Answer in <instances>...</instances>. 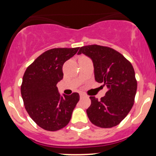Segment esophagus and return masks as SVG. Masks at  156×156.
<instances>
[{
  "label": "esophagus",
  "instance_id": "34e87169",
  "mask_svg": "<svg viewBox=\"0 0 156 156\" xmlns=\"http://www.w3.org/2000/svg\"><path fill=\"white\" fill-rule=\"evenodd\" d=\"M80 98H84V97H86V94H84V93H80Z\"/></svg>",
  "mask_w": 156,
  "mask_h": 156
}]
</instances>
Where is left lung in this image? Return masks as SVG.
Instances as JSON below:
<instances>
[{"label":"left lung","instance_id":"8db88e82","mask_svg":"<svg viewBox=\"0 0 156 156\" xmlns=\"http://www.w3.org/2000/svg\"><path fill=\"white\" fill-rule=\"evenodd\" d=\"M81 53L92 59L95 80L107 88L101 100L90 97L91 105L86 110L88 117L100 128L116 126L134 105L137 88L134 67L120 52L108 46H85L79 50L78 54Z\"/></svg>","mask_w":156,"mask_h":156}]
</instances>
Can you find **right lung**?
<instances>
[{
	"mask_svg": "<svg viewBox=\"0 0 156 156\" xmlns=\"http://www.w3.org/2000/svg\"><path fill=\"white\" fill-rule=\"evenodd\" d=\"M79 48H54L38 56L27 67L21 85L26 111L35 123L49 131L60 130L70 122L80 95L61 96L56 86L63 79L62 67Z\"/></svg>",
	"mask_w": 156,
	"mask_h": 156,
	"instance_id": "add662e5",
	"label": "right lung"
}]
</instances>
